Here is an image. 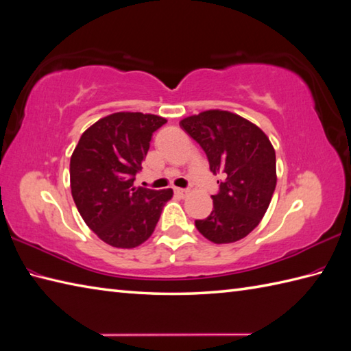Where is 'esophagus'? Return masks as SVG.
<instances>
[{"label":"esophagus","instance_id":"esophagus-1","mask_svg":"<svg viewBox=\"0 0 351 351\" xmlns=\"http://www.w3.org/2000/svg\"><path fill=\"white\" fill-rule=\"evenodd\" d=\"M175 194H176V195H179V197L185 199L186 195L190 194V191H189V190H185V189H175Z\"/></svg>","mask_w":351,"mask_h":351}]
</instances>
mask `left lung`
<instances>
[{
  "mask_svg": "<svg viewBox=\"0 0 351 351\" xmlns=\"http://www.w3.org/2000/svg\"><path fill=\"white\" fill-rule=\"evenodd\" d=\"M221 176L214 209L195 227L214 243L245 238L262 221L276 185L275 149L256 124L229 110H205L179 122Z\"/></svg>",
  "mask_w": 351,
  "mask_h": 351,
  "instance_id": "1",
  "label": "left lung"
}]
</instances>
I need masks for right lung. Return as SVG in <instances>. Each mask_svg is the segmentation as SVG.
Masks as SVG:
<instances>
[{
    "label": "right lung",
    "instance_id": "1",
    "mask_svg": "<svg viewBox=\"0 0 351 351\" xmlns=\"http://www.w3.org/2000/svg\"><path fill=\"white\" fill-rule=\"evenodd\" d=\"M167 119L117 112L85 130L70 158V186L80 217L115 248H134L154 233L173 190L134 186L152 133Z\"/></svg>",
    "mask_w": 351,
    "mask_h": 351
}]
</instances>
